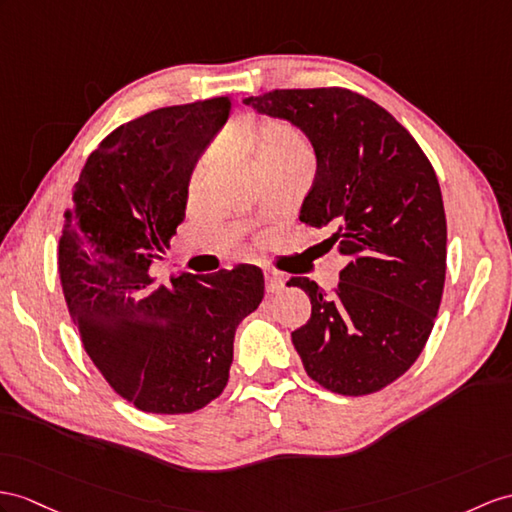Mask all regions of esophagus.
I'll return each mask as SVG.
<instances>
[{"mask_svg":"<svg viewBox=\"0 0 512 512\" xmlns=\"http://www.w3.org/2000/svg\"><path fill=\"white\" fill-rule=\"evenodd\" d=\"M284 276L282 273L276 271H265V286H267V293H278L284 289Z\"/></svg>","mask_w":512,"mask_h":512,"instance_id":"1","label":"esophagus"}]
</instances>
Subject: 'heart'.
Listing matches in <instances>:
<instances>
[{"label": "heart", "mask_w": 512, "mask_h": 512, "mask_svg": "<svg viewBox=\"0 0 512 512\" xmlns=\"http://www.w3.org/2000/svg\"><path fill=\"white\" fill-rule=\"evenodd\" d=\"M236 152L249 165V169H265V167H304L310 165V149L302 134L293 130L284 123H267V126L258 128L254 134L245 136L243 141L234 145ZM210 165L213 160L204 158L199 162L193 180H191V193L197 195L206 184Z\"/></svg>", "instance_id": "obj_1"}]
</instances>
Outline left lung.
<instances>
[{
	"label": "left lung",
	"mask_w": 512,
	"mask_h": 512,
	"mask_svg": "<svg viewBox=\"0 0 512 512\" xmlns=\"http://www.w3.org/2000/svg\"><path fill=\"white\" fill-rule=\"evenodd\" d=\"M243 104L289 121L315 149L299 219L347 258L334 293L291 278L313 304L291 334L306 373L341 395L384 389L419 358L439 313L447 226L439 180L382 106L347 89H284ZM323 241V243H326Z\"/></svg>",
	"instance_id": "1"
}]
</instances>
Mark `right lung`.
Here are the masks:
<instances>
[{
  "mask_svg": "<svg viewBox=\"0 0 512 512\" xmlns=\"http://www.w3.org/2000/svg\"><path fill=\"white\" fill-rule=\"evenodd\" d=\"M230 97L158 108L119 126L86 160L58 245L62 293L86 354L123 400L186 415L226 389L234 332L265 295L263 271L160 278L199 156Z\"/></svg>",
  "mask_w": 512,
  "mask_h": 512,
  "instance_id": "add662e5",
  "label": "right lung"
}]
</instances>
